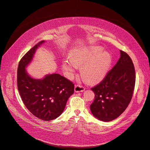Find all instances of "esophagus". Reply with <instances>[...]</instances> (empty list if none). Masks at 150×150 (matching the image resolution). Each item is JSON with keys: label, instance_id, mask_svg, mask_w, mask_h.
<instances>
[{"label": "esophagus", "instance_id": "obj_1", "mask_svg": "<svg viewBox=\"0 0 150 150\" xmlns=\"http://www.w3.org/2000/svg\"><path fill=\"white\" fill-rule=\"evenodd\" d=\"M85 90V88L81 85H76L75 86V92L76 93H80L83 92Z\"/></svg>", "mask_w": 150, "mask_h": 150}]
</instances>
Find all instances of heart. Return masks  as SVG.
Instances as JSON below:
<instances>
[{"mask_svg":"<svg viewBox=\"0 0 150 150\" xmlns=\"http://www.w3.org/2000/svg\"><path fill=\"white\" fill-rule=\"evenodd\" d=\"M112 55L103 52L100 47H93L73 51L69 59L62 63V69L69 75L74 73L76 67H81V74L89 83H96L105 77L112 64Z\"/></svg>","mask_w":150,"mask_h":150,"instance_id":"heart-1","label":"heart"}]
</instances>
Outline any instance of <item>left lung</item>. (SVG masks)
Instances as JSON below:
<instances>
[{"label": "left lung", "instance_id": "left-lung-1", "mask_svg": "<svg viewBox=\"0 0 150 150\" xmlns=\"http://www.w3.org/2000/svg\"><path fill=\"white\" fill-rule=\"evenodd\" d=\"M120 58L103 81L91 88L95 95L90 105L93 116L110 121L122 114L129 105L135 83V71L131 58L120 50Z\"/></svg>", "mask_w": 150, "mask_h": 150}]
</instances>
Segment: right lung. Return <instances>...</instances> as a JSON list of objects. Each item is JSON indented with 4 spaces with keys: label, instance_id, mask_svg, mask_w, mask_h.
I'll return each instance as SVG.
<instances>
[{
    "label": "right lung",
    "instance_id": "1",
    "mask_svg": "<svg viewBox=\"0 0 150 150\" xmlns=\"http://www.w3.org/2000/svg\"><path fill=\"white\" fill-rule=\"evenodd\" d=\"M44 42L37 43L21 59L17 71V87L27 109L40 120L50 121L63 112L69 97L74 93V83L57 74L47 75L42 79H33L28 75L25 67Z\"/></svg>",
    "mask_w": 150,
    "mask_h": 150
}]
</instances>
